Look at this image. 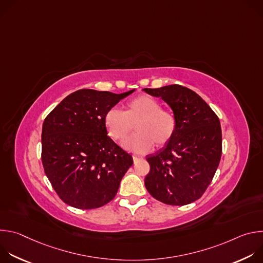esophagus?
Instances as JSON below:
<instances>
[{"label": "esophagus", "instance_id": "esophagus-1", "mask_svg": "<svg viewBox=\"0 0 263 263\" xmlns=\"http://www.w3.org/2000/svg\"><path fill=\"white\" fill-rule=\"evenodd\" d=\"M139 160H141V158H140V157L133 156V161H134V163H135V162H137V161H139Z\"/></svg>", "mask_w": 263, "mask_h": 263}]
</instances>
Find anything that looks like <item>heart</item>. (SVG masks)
I'll return each mask as SVG.
<instances>
[{
	"mask_svg": "<svg viewBox=\"0 0 263 263\" xmlns=\"http://www.w3.org/2000/svg\"><path fill=\"white\" fill-rule=\"evenodd\" d=\"M109 136L122 140L136 124L137 133L123 142L126 149L136 154L151 151L154 143H167L176 130V119L171 111L161 109L160 103L152 97L140 96L127 104L126 111L118 107L110 108L104 118Z\"/></svg>",
	"mask_w": 263,
	"mask_h": 263,
	"instance_id": "1",
	"label": "heart"
}]
</instances>
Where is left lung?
Instances as JSON below:
<instances>
[{
  "label": "left lung",
  "mask_w": 263,
  "mask_h": 263,
  "mask_svg": "<svg viewBox=\"0 0 263 263\" xmlns=\"http://www.w3.org/2000/svg\"><path fill=\"white\" fill-rule=\"evenodd\" d=\"M143 90L161 98L176 119L172 139L155 155L146 156L149 172L144 178L145 189L167 205L193 203L207 190L220 160L219 120L208 104L187 87L174 84Z\"/></svg>",
  "instance_id": "left-lung-1"
}]
</instances>
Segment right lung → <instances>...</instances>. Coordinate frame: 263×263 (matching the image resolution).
<instances>
[{
    "label": "right lung",
    "instance_id": "right-lung-1",
    "mask_svg": "<svg viewBox=\"0 0 263 263\" xmlns=\"http://www.w3.org/2000/svg\"><path fill=\"white\" fill-rule=\"evenodd\" d=\"M134 90L117 95L80 89L63 99L46 118L42 161L53 189L67 205L95 209L116 197L133 159L107 136L104 118Z\"/></svg>",
    "mask_w": 263,
    "mask_h": 263
}]
</instances>
